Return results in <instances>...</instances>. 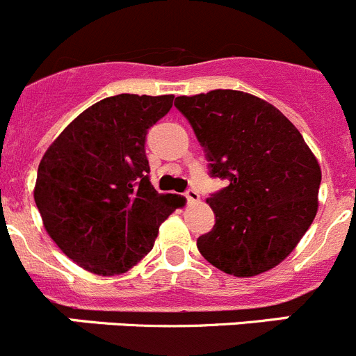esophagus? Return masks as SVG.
Returning <instances> with one entry per match:
<instances>
[{"label": "esophagus", "mask_w": 356, "mask_h": 356, "mask_svg": "<svg viewBox=\"0 0 356 356\" xmlns=\"http://www.w3.org/2000/svg\"><path fill=\"white\" fill-rule=\"evenodd\" d=\"M184 197H186V200H188V204H191V205L200 202V195H198V191H195V189H188V191L184 193Z\"/></svg>", "instance_id": "esophagus-1"}]
</instances>
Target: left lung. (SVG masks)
Wrapping results in <instances>:
<instances>
[{
	"instance_id": "1",
	"label": "left lung",
	"mask_w": 356,
	"mask_h": 356,
	"mask_svg": "<svg viewBox=\"0 0 356 356\" xmlns=\"http://www.w3.org/2000/svg\"><path fill=\"white\" fill-rule=\"evenodd\" d=\"M214 177L230 184L207 198L216 225L198 237L219 270L253 277L297 248L318 212L321 168L293 122L272 103L234 89L177 96Z\"/></svg>"
}]
</instances>
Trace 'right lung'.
Wrapping results in <instances>:
<instances>
[{
    "instance_id": "add662e5",
    "label": "right lung",
    "mask_w": 356,
    "mask_h": 356,
    "mask_svg": "<svg viewBox=\"0 0 356 356\" xmlns=\"http://www.w3.org/2000/svg\"><path fill=\"white\" fill-rule=\"evenodd\" d=\"M174 95L103 98L73 119L38 165L35 202L49 237L96 275H118L145 258L181 195L149 181L145 135Z\"/></svg>"
}]
</instances>
